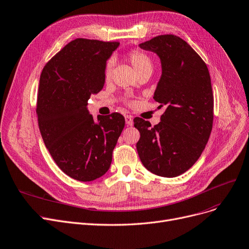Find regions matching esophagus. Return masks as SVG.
I'll use <instances>...</instances> for the list:
<instances>
[{"mask_svg":"<svg viewBox=\"0 0 249 249\" xmlns=\"http://www.w3.org/2000/svg\"><path fill=\"white\" fill-rule=\"evenodd\" d=\"M125 121L128 126H132L133 124V118L130 115H125Z\"/></svg>","mask_w":249,"mask_h":249,"instance_id":"1","label":"esophagus"}]
</instances>
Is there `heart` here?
Returning a JSON list of instances; mask_svg holds the SVG:
<instances>
[{"label": "heart", "instance_id": "obj_1", "mask_svg": "<svg viewBox=\"0 0 249 249\" xmlns=\"http://www.w3.org/2000/svg\"><path fill=\"white\" fill-rule=\"evenodd\" d=\"M127 60L131 64V66L133 67L138 76L143 74L150 75L151 71H153V68H154L153 60H151V57L148 55V53L142 50L135 49L130 51L127 55ZM112 69H113V62L107 61L104 70V77L106 81L110 80L111 75H112ZM127 104H131V103L127 102Z\"/></svg>", "mask_w": 249, "mask_h": 249}]
</instances>
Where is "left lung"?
Returning a JSON list of instances; mask_svg holds the SVG:
<instances>
[{
    "label": "left lung",
    "instance_id": "1",
    "mask_svg": "<svg viewBox=\"0 0 249 249\" xmlns=\"http://www.w3.org/2000/svg\"><path fill=\"white\" fill-rule=\"evenodd\" d=\"M139 47L160 59L161 76L154 99L166 107L160 122L151 127L134 118L140 138L136 143L142 165L161 177H177L199 159L213 121V94L207 64L185 40L159 36Z\"/></svg>",
    "mask_w": 249,
    "mask_h": 249
}]
</instances>
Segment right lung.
<instances>
[{"label": "right lung", "mask_w": 249, "mask_h": 249, "mask_svg": "<svg viewBox=\"0 0 249 249\" xmlns=\"http://www.w3.org/2000/svg\"><path fill=\"white\" fill-rule=\"evenodd\" d=\"M118 41L76 38L57 53L41 71L36 115L42 140L58 167L69 177L88 182L109 170L125 126L120 113L98 116L88 111L91 94L105 84L107 60Z\"/></svg>", "instance_id": "1"}]
</instances>
